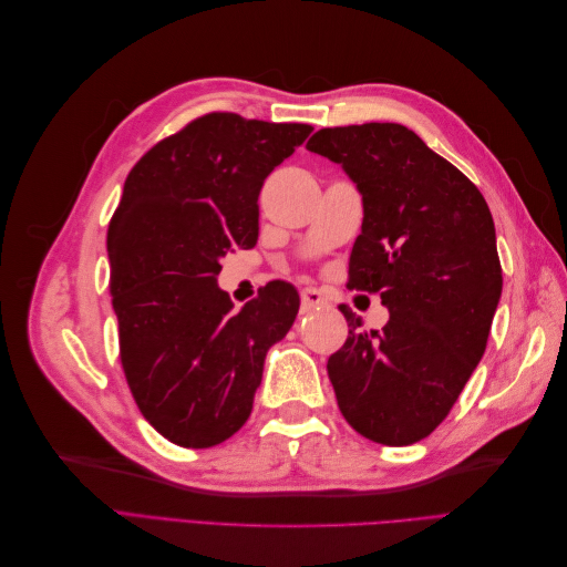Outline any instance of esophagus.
I'll return each instance as SVG.
<instances>
[{
  "label": "esophagus",
  "mask_w": 567,
  "mask_h": 567,
  "mask_svg": "<svg viewBox=\"0 0 567 567\" xmlns=\"http://www.w3.org/2000/svg\"><path fill=\"white\" fill-rule=\"evenodd\" d=\"M300 300H302V312H315V310H321V307L329 305V300H326V296L321 293V290L317 288H302L300 290Z\"/></svg>",
  "instance_id": "34e87169"
}]
</instances>
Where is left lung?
Masks as SVG:
<instances>
[{"instance_id": "left-lung-1", "label": "left lung", "mask_w": 567, "mask_h": 567, "mask_svg": "<svg viewBox=\"0 0 567 567\" xmlns=\"http://www.w3.org/2000/svg\"><path fill=\"white\" fill-rule=\"evenodd\" d=\"M307 148L340 163L362 192L348 288L379 293L390 310L381 331H364L338 307L350 336L326 369L340 414L367 440L406 447L447 419L487 348L502 298L492 213L404 125L323 127Z\"/></svg>"}]
</instances>
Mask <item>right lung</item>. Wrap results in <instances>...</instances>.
Returning a JSON list of instances; mask_svg holds the SVG:
<instances>
[{
	"label": "right lung",
	"mask_w": 567,
	"mask_h": 567,
	"mask_svg": "<svg viewBox=\"0 0 567 567\" xmlns=\"http://www.w3.org/2000/svg\"><path fill=\"white\" fill-rule=\"evenodd\" d=\"M310 132L205 113L125 179L106 238L120 362L144 419L179 447H215L248 421L267 350L296 321L290 284L234 310L217 274L229 248L257 244L262 184Z\"/></svg>",
	"instance_id": "add662e5"
}]
</instances>
